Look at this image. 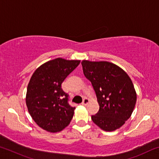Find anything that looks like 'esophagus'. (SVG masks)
Wrapping results in <instances>:
<instances>
[{"instance_id": "1", "label": "esophagus", "mask_w": 159, "mask_h": 159, "mask_svg": "<svg viewBox=\"0 0 159 159\" xmlns=\"http://www.w3.org/2000/svg\"><path fill=\"white\" fill-rule=\"evenodd\" d=\"M88 102H89V99H88L87 98H85L83 99L82 104L83 105H87V104H88Z\"/></svg>"}]
</instances>
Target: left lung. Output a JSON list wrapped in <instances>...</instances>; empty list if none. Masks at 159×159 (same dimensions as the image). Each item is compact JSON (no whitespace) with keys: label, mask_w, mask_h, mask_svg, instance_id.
<instances>
[{"label":"left lung","mask_w":159,"mask_h":159,"mask_svg":"<svg viewBox=\"0 0 159 159\" xmlns=\"http://www.w3.org/2000/svg\"><path fill=\"white\" fill-rule=\"evenodd\" d=\"M83 74L92 83L99 109L93 115V121L105 131H114L130 117L137 95L128 75L109 61L81 62Z\"/></svg>","instance_id":"1"}]
</instances>
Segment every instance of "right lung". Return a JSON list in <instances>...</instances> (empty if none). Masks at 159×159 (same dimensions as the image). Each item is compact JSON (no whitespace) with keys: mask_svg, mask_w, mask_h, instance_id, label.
Returning <instances> with one entry per match:
<instances>
[{"mask_svg":"<svg viewBox=\"0 0 159 159\" xmlns=\"http://www.w3.org/2000/svg\"><path fill=\"white\" fill-rule=\"evenodd\" d=\"M80 61L57 58L42 64L32 75L26 103L31 116L43 130L57 133L71 122L76 108L69 105L61 83Z\"/></svg>","mask_w":159,"mask_h":159,"instance_id":"1","label":"right lung"}]
</instances>
